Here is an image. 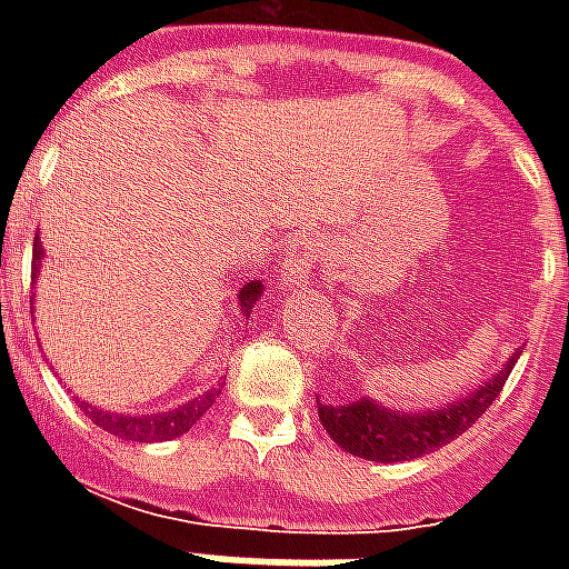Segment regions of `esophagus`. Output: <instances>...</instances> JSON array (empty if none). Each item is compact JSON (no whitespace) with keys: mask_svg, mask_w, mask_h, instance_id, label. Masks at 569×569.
Instances as JSON below:
<instances>
[{"mask_svg":"<svg viewBox=\"0 0 569 569\" xmlns=\"http://www.w3.org/2000/svg\"><path fill=\"white\" fill-rule=\"evenodd\" d=\"M322 243L317 237H298L283 249L280 273L289 286H305L310 280V271L320 264Z\"/></svg>","mask_w":569,"mask_h":569,"instance_id":"1","label":"esophagus"}]
</instances>
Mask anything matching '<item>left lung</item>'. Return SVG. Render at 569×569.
I'll use <instances>...</instances> for the list:
<instances>
[{"label": "left lung", "mask_w": 569, "mask_h": 569, "mask_svg": "<svg viewBox=\"0 0 569 569\" xmlns=\"http://www.w3.org/2000/svg\"><path fill=\"white\" fill-rule=\"evenodd\" d=\"M521 357L518 350L500 371L490 375L478 390L436 411H393V408L378 406L375 399H357V402H317L322 429L332 436L345 451L357 453L362 460H378V463H399V460H415L420 453L445 448L448 441L463 436L500 396L502 383L512 375L515 359Z\"/></svg>", "instance_id": "obj_1"}]
</instances>
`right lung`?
Instances as JSON below:
<instances>
[{
  "label": "right lung",
  "mask_w": 569,
  "mask_h": 569,
  "mask_svg": "<svg viewBox=\"0 0 569 569\" xmlns=\"http://www.w3.org/2000/svg\"><path fill=\"white\" fill-rule=\"evenodd\" d=\"M42 259V243H39V237H36V243H32V273H36V261ZM261 296V283H247L240 289V298H237V305L243 310V317H249V310L256 308V301ZM216 396L219 390H210V393L198 396V399H191L186 406H179L176 411H163V415H112V411H97V408L84 406V415L97 423V427H103L106 432H112V436H121V439L130 441H167L176 439V436H182L188 429L194 427L200 418H203V411H210V406L216 402Z\"/></svg>",
  "instance_id": "add662e5"
}]
</instances>
